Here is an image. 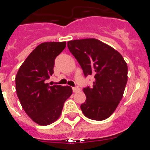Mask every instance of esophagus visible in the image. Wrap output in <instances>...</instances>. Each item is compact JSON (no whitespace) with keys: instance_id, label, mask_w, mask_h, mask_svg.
<instances>
[{"instance_id":"1","label":"esophagus","mask_w":150,"mask_h":150,"mask_svg":"<svg viewBox=\"0 0 150 150\" xmlns=\"http://www.w3.org/2000/svg\"><path fill=\"white\" fill-rule=\"evenodd\" d=\"M72 91H73L74 93H77V92L80 91V88L79 87H74V88H72Z\"/></svg>"}]
</instances>
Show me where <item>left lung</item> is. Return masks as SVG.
Instances as JSON below:
<instances>
[{
    "label": "left lung",
    "instance_id": "obj_1",
    "mask_svg": "<svg viewBox=\"0 0 150 150\" xmlns=\"http://www.w3.org/2000/svg\"><path fill=\"white\" fill-rule=\"evenodd\" d=\"M84 76L93 75L92 87L83 88L86 100L81 109L87 118L102 121L115 110L127 81V66L117 50L97 39L74 40L67 43Z\"/></svg>",
    "mask_w": 150,
    "mask_h": 150
}]
</instances>
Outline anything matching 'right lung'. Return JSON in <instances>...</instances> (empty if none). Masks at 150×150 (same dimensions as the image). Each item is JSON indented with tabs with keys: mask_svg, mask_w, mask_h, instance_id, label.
Returning <instances> with one entry per match:
<instances>
[{
	"mask_svg": "<svg viewBox=\"0 0 150 150\" xmlns=\"http://www.w3.org/2000/svg\"><path fill=\"white\" fill-rule=\"evenodd\" d=\"M66 42H44L30 53L16 76V90L23 109L40 125H48L60 116L71 96L69 86H50L45 81L53 73L55 59Z\"/></svg>",
	"mask_w": 150,
	"mask_h": 150,
	"instance_id": "1",
	"label": "right lung"
}]
</instances>
